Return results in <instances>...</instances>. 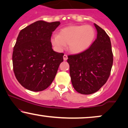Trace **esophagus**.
Listing matches in <instances>:
<instances>
[{
    "label": "esophagus",
    "instance_id": "esophagus-1",
    "mask_svg": "<svg viewBox=\"0 0 128 128\" xmlns=\"http://www.w3.org/2000/svg\"><path fill=\"white\" fill-rule=\"evenodd\" d=\"M63 58H64V61L67 60L68 59L67 55H66V54H64V55L63 56Z\"/></svg>",
    "mask_w": 128,
    "mask_h": 128
}]
</instances>
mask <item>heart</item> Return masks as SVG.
I'll list each match as a JSON object with an SVG mask.
<instances>
[{"mask_svg":"<svg viewBox=\"0 0 128 128\" xmlns=\"http://www.w3.org/2000/svg\"><path fill=\"white\" fill-rule=\"evenodd\" d=\"M95 37V30L90 25L72 26L62 28L58 35L52 37V42L58 50H63L66 44L73 53H80L89 48Z\"/></svg>","mask_w":128,"mask_h":128,"instance_id":"1","label":"heart"}]
</instances>
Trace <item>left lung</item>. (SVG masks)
I'll return each mask as SVG.
<instances>
[{"instance_id": "1", "label": "left lung", "mask_w": 128, "mask_h": 128, "mask_svg": "<svg viewBox=\"0 0 128 128\" xmlns=\"http://www.w3.org/2000/svg\"><path fill=\"white\" fill-rule=\"evenodd\" d=\"M94 25L97 37L91 46L80 53L68 56L73 87L84 95L96 92L106 83L113 64L110 37L101 27Z\"/></svg>"}]
</instances>
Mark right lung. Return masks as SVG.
<instances>
[{"label": "right lung", "instance_id": "add662e5", "mask_svg": "<svg viewBox=\"0 0 128 128\" xmlns=\"http://www.w3.org/2000/svg\"><path fill=\"white\" fill-rule=\"evenodd\" d=\"M60 22L39 20L20 32L12 55L15 76L23 87L42 91L48 87L57 74L64 53L52 49L51 37Z\"/></svg>", "mask_w": 128, "mask_h": 128}]
</instances>
